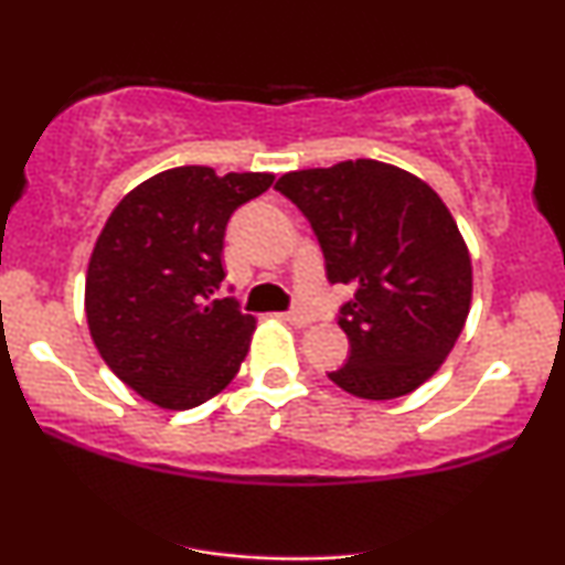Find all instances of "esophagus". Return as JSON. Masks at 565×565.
<instances>
[{"label": "esophagus", "mask_w": 565, "mask_h": 565, "mask_svg": "<svg viewBox=\"0 0 565 565\" xmlns=\"http://www.w3.org/2000/svg\"><path fill=\"white\" fill-rule=\"evenodd\" d=\"M284 319H287L289 323H295V327H308V323L313 321V316H310L308 310L295 308V310H287V313H284Z\"/></svg>", "instance_id": "obj_1"}]
</instances>
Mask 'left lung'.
Listing matches in <instances>:
<instances>
[{"label":"left lung","mask_w":565,"mask_h":565,"mask_svg":"<svg viewBox=\"0 0 565 565\" xmlns=\"http://www.w3.org/2000/svg\"><path fill=\"white\" fill-rule=\"evenodd\" d=\"M313 228L329 284H348L337 323L348 361L329 380L369 401L417 391L444 364L470 310L472 268L430 185L374 159L278 178Z\"/></svg>","instance_id":"8db88e82"}]
</instances>
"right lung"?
Instances as JSON below:
<instances>
[{
    "label": "right lung",
    "instance_id": "right-lung-1",
    "mask_svg": "<svg viewBox=\"0 0 565 565\" xmlns=\"http://www.w3.org/2000/svg\"><path fill=\"white\" fill-rule=\"evenodd\" d=\"M268 172L174 167L129 191L89 257L84 310L103 361L161 408H193L236 377L255 319L223 287L225 225Z\"/></svg>",
    "mask_w": 565,
    "mask_h": 565
}]
</instances>
